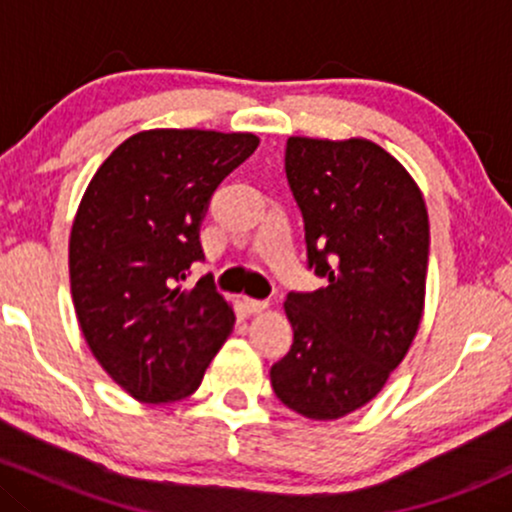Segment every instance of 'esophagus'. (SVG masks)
<instances>
[{
	"label": "esophagus",
	"mask_w": 512,
	"mask_h": 512,
	"mask_svg": "<svg viewBox=\"0 0 512 512\" xmlns=\"http://www.w3.org/2000/svg\"><path fill=\"white\" fill-rule=\"evenodd\" d=\"M243 303H245V310H248L250 315H260L269 308L267 301H257V298H245Z\"/></svg>",
	"instance_id": "obj_1"
}]
</instances>
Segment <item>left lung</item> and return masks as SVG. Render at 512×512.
I'll use <instances>...</instances> for the list:
<instances>
[{"instance_id":"8db88e82","label":"left lung","mask_w":512,"mask_h":512,"mask_svg":"<svg viewBox=\"0 0 512 512\" xmlns=\"http://www.w3.org/2000/svg\"><path fill=\"white\" fill-rule=\"evenodd\" d=\"M286 178L303 214L308 267L327 286L286 296L293 344L269 378L296 414L332 421L378 395L414 342L428 211L402 163L368 139L289 137Z\"/></svg>"}]
</instances>
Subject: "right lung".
<instances>
[{"label": "right lung", "mask_w": 512, "mask_h": 512, "mask_svg": "<svg viewBox=\"0 0 512 512\" xmlns=\"http://www.w3.org/2000/svg\"><path fill=\"white\" fill-rule=\"evenodd\" d=\"M248 132L146 129L122 142L88 182L69 238L81 332L105 373L146 404L190 397L233 330L204 260L199 226L228 173L257 149Z\"/></svg>", "instance_id": "right-lung-1"}]
</instances>
